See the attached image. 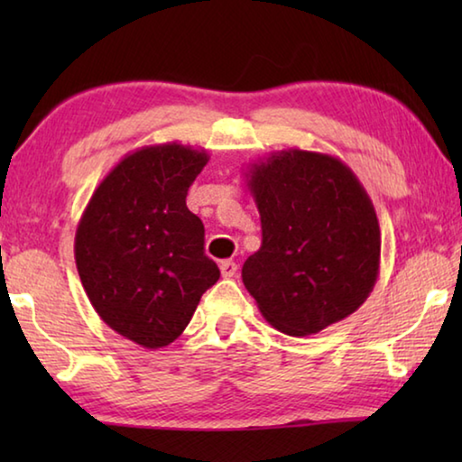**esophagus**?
<instances>
[{
    "label": "esophagus",
    "instance_id": "esophagus-1",
    "mask_svg": "<svg viewBox=\"0 0 462 462\" xmlns=\"http://www.w3.org/2000/svg\"><path fill=\"white\" fill-rule=\"evenodd\" d=\"M220 273H222L224 279H230L238 273V264L234 261H222L220 263Z\"/></svg>",
    "mask_w": 462,
    "mask_h": 462
}]
</instances>
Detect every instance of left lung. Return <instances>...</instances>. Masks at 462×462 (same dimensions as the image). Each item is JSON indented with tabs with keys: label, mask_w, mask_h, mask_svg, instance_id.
<instances>
[{
	"label": "left lung",
	"mask_w": 462,
	"mask_h": 462,
	"mask_svg": "<svg viewBox=\"0 0 462 462\" xmlns=\"http://www.w3.org/2000/svg\"><path fill=\"white\" fill-rule=\"evenodd\" d=\"M263 242L242 283L263 318L289 336L318 334L363 306L379 275L381 230L373 201L332 154L273 152L246 173Z\"/></svg>",
	"instance_id": "1"
}]
</instances>
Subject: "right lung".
<instances>
[{"label": "right lung", "mask_w": 462, "mask_h": 462, "mask_svg": "<svg viewBox=\"0 0 462 462\" xmlns=\"http://www.w3.org/2000/svg\"><path fill=\"white\" fill-rule=\"evenodd\" d=\"M208 161L177 143L138 148L97 185L77 226L75 263L93 310L144 348L179 338L220 279L185 203Z\"/></svg>", "instance_id": "add662e5"}]
</instances>
